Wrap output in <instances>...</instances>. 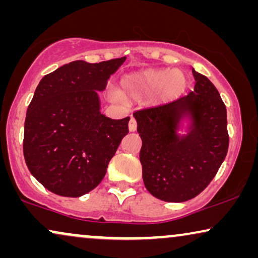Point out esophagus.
<instances>
[{
	"instance_id": "34e87169",
	"label": "esophagus",
	"mask_w": 258,
	"mask_h": 258,
	"mask_svg": "<svg viewBox=\"0 0 258 258\" xmlns=\"http://www.w3.org/2000/svg\"><path fill=\"white\" fill-rule=\"evenodd\" d=\"M136 129H137L136 119L132 117V118H130V121H129V130H130V132H135Z\"/></svg>"
}]
</instances>
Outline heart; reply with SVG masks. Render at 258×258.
Returning <instances> with one entry per match:
<instances>
[{"label":"heart","mask_w":258,"mask_h":258,"mask_svg":"<svg viewBox=\"0 0 258 258\" xmlns=\"http://www.w3.org/2000/svg\"><path fill=\"white\" fill-rule=\"evenodd\" d=\"M184 74L179 70L158 69L141 74H132L123 77L119 82V93L125 98H136L160 90L167 97L181 94L185 88ZM121 95L112 93V100H121Z\"/></svg>","instance_id":"heart-1"}]
</instances>
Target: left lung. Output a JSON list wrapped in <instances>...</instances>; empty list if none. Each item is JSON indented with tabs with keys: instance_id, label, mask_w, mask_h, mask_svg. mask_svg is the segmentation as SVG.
I'll return each instance as SVG.
<instances>
[{
	"instance_id": "8db88e82",
	"label": "left lung",
	"mask_w": 258,
	"mask_h": 258,
	"mask_svg": "<svg viewBox=\"0 0 258 258\" xmlns=\"http://www.w3.org/2000/svg\"><path fill=\"white\" fill-rule=\"evenodd\" d=\"M194 90L178 100L134 112L142 139L144 185L165 202H185L207 188L228 153L227 109L216 87L192 69ZM189 133H177L183 119Z\"/></svg>"
}]
</instances>
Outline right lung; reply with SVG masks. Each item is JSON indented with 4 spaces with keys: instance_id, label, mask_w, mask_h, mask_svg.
Masks as SVG:
<instances>
[{
    "instance_id": "add662e5",
    "label": "right lung",
    "mask_w": 258,
    "mask_h": 258,
    "mask_svg": "<svg viewBox=\"0 0 258 258\" xmlns=\"http://www.w3.org/2000/svg\"><path fill=\"white\" fill-rule=\"evenodd\" d=\"M125 58L74 61L38 83L24 122L23 155L31 175L49 191L80 197L103 179L130 118L101 114L97 91Z\"/></svg>"
}]
</instances>
